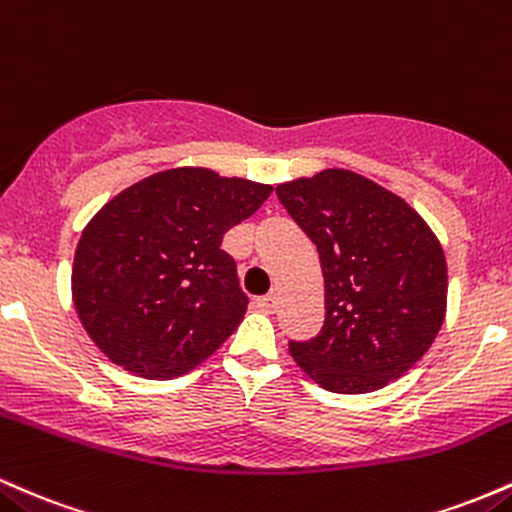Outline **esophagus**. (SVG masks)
<instances>
[{
	"instance_id": "1",
	"label": "esophagus",
	"mask_w": 512,
	"mask_h": 512,
	"mask_svg": "<svg viewBox=\"0 0 512 512\" xmlns=\"http://www.w3.org/2000/svg\"><path fill=\"white\" fill-rule=\"evenodd\" d=\"M256 304H258V309H261V312L273 314L275 309H278V295H275V292H271V295H266V297H258Z\"/></svg>"
}]
</instances>
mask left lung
Listing matches in <instances>:
<instances>
[{"label":"left lung","instance_id":"obj_1","mask_svg":"<svg viewBox=\"0 0 512 512\" xmlns=\"http://www.w3.org/2000/svg\"><path fill=\"white\" fill-rule=\"evenodd\" d=\"M275 195L314 241L324 273V326L290 355L336 394L382 389L438 336L447 263L438 237L399 195L346 169L280 183Z\"/></svg>","mask_w":512,"mask_h":512}]
</instances>
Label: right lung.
Listing matches in <instances>:
<instances>
[{"instance_id": "1", "label": "right lung", "mask_w": 512, "mask_h": 512, "mask_svg": "<svg viewBox=\"0 0 512 512\" xmlns=\"http://www.w3.org/2000/svg\"><path fill=\"white\" fill-rule=\"evenodd\" d=\"M271 191L183 166L103 205L72 268L74 309L91 341L147 380L179 377L215 353L249 304L222 237Z\"/></svg>"}]
</instances>
